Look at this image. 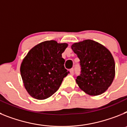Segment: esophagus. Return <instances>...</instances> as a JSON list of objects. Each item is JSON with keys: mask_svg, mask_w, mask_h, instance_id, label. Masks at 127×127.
<instances>
[{"mask_svg": "<svg viewBox=\"0 0 127 127\" xmlns=\"http://www.w3.org/2000/svg\"><path fill=\"white\" fill-rule=\"evenodd\" d=\"M70 74L72 75L74 74V69H71L70 70Z\"/></svg>", "mask_w": 127, "mask_h": 127, "instance_id": "1", "label": "esophagus"}]
</instances>
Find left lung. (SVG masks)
Returning a JSON list of instances; mask_svg holds the SVG:
<instances>
[{
    "label": "left lung",
    "instance_id": "1",
    "mask_svg": "<svg viewBox=\"0 0 127 127\" xmlns=\"http://www.w3.org/2000/svg\"><path fill=\"white\" fill-rule=\"evenodd\" d=\"M71 48L80 60L81 71L76 79L79 88L92 96L105 92L115 76L111 53L102 44L90 39L75 42Z\"/></svg>",
    "mask_w": 127,
    "mask_h": 127
}]
</instances>
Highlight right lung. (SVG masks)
<instances>
[{"mask_svg": "<svg viewBox=\"0 0 127 127\" xmlns=\"http://www.w3.org/2000/svg\"><path fill=\"white\" fill-rule=\"evenodd\" d=\"M68 44L46 41L31 49L20 66L22 81L28 94L37 100L49 98L60 88L69 72L62 54Z\"/></svg>", "mask_w": 127, "mask_h": 127, "instance_id": "obj_1", "label": "right lung"}]
</instances>
